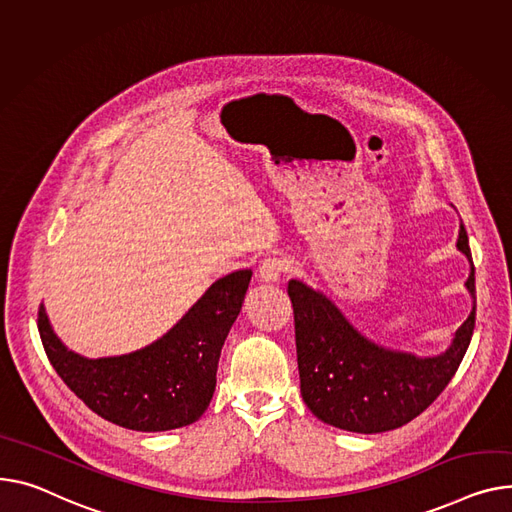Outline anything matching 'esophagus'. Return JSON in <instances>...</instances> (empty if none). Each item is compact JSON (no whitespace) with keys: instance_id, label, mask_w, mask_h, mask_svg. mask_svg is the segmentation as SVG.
I'll return each mask as SVG.
<instances>
[{"instance_id":"obj_1","label":"esophagus","mask_w":512,"mask_h":512,"mask_svg":"<svg viewBox=\"0 0 512 512\" xmlns=\"http://www.w3.org/2000/svg\"><path fill=\"white\" fill-rule=\"evenodd\" d=\"M288 269V261L286 259H280V257H271V259H265L261 265H259V282H265V284H276L280 282L282 274Z\"/></svg>"}]
</instances>
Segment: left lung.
Here are the masks:
<instances>
[{"mask_svg": "<svg viewBox=\"0 0 512 512\" xmlns=\"http://www.w3.org/2000/svg\"><path fill=\"white\" fill-rule=\"evenodd\" d=\"M457 249L471 265L465 288L473 306L449 348L436 356H416L372 342L329 296L290 280L300 393L321 422L360 434L395 430L420 416L449 385L475 327V267L463 224Z\"/></svg>", "mask_w": 512, "mask_h": 512, "instance_id": "obj_1", "label": "left lung"}]
</instances>
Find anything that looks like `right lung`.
I'll return each mask as SVG.
<instances>
[{
    "instance_id": "obj_1",
    "label": "right lung",
    "mask_w": 512,
    "mask_h": 512,
    "mask_svg": "<svg viewBox=\"0 0 512 512\" xmlns=\"http://www.w3.org/2000/svg\"><path fill=\"white\" fill-rule=\"evenodd\" d=\"M251 276V269H238L216 280L177 325L129 354L86 358L67 350L45 304L41 342L63 383L100 418L138 432L183 428L208 410L224 339L243 309Z\"/></svg>"
}]
</instances>
